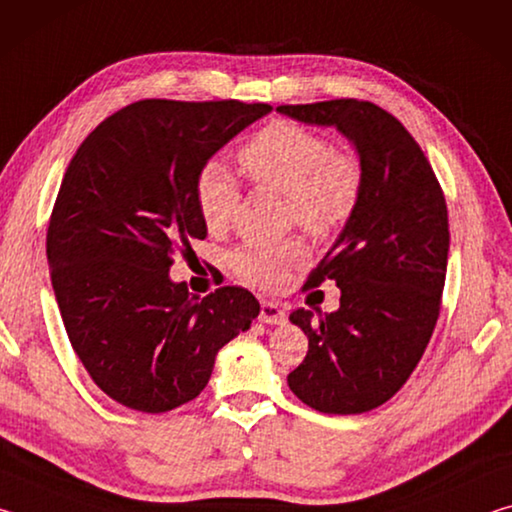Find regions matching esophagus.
I'll list each match as a JSON object with an SVG mask.
<instances>
[{"mask_svg": "<svg viewBox=\"0 0 512 512\" xmlns=\"http://www.w3.org/2000/svg\"><path fill=\"white\" fill-rule=\"evenodd\" d=\"M259 320L266 325H277L284 320V309L277 305V302H268L264 300L262 307H259Z\"/></svg>", "mask_w": 512, "mask_h": 512, "instance_id": "obj_1", "label": "esophagus"}]
</instances>
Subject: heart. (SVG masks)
Returning <instances> with one entry per match:
<instances>
[{"label":"heart","instance_id":"1","mask_svg":"<svg viewBox=\"0 0 512 512\" xmlns=\"http://www.w3.org/2000/svg\"><path fill=\"white\" fill-rule=\"evenodd\" d=\"M241 169L253 183L287 198L289 219L311 237L339 235L357 212L363 167L357 155L334 149L323 133L298 121H273L239 151ZM194 201L207 230H225L239 205V187L219 162H207L194 180ZM305 259L298 241L246 244L230 266L253 287L273 289L291 266Z\"/></svg>","mask_w":512,"mask_h":512}]
</instances>
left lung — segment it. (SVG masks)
<instances>
[{
  "label": "left lung",
  "instance_id": "8db88e82",
  "mask_svg": "<svg viewBox=\"0 0 512 512\" xmlns=\"http://www.w3.org/2000/svg\"><path fill=\"white\" fill-rule=\"evenodd\" d=\"M277 110L336 126L363 167L357 212L305 284L334 280L341 307L318 316L291 311L309 350L289 372V388L320 413H366L406 384L436 327L449 253L445 194L420 144L375 103L332 99Z\"/></svg>",
  "mask_w": 512,
  "mask_h": 512
}]
</instances>
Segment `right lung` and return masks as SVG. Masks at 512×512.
Returning a JSON list of instances; mask_svg holds the SVG:
<instances>
[{
  "label": "right lung",
  "mask_w": 512,
  "mask_h": 512,
  "mask_svg": "<svg viewBox=\"0 0 512 512\" xmlns=\"http://www.w3.org/2000/svg\"><path fill=\"white\" fill-rule=\"evenodd\" d=\"M271 110L235 99L135 101L103 119L69 162L47 230L51 284L88 375L128 409L164 413L194 400L216 352L259 314L250 291L198 298L169 268L207 237L198 171Z\"/></svg>",
  "instance_id": "1"
}]
</instances>
